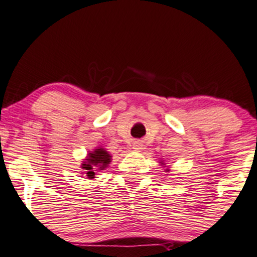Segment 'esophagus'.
Returning <instances> with one entry per match:
<instances>
[{"label":"esophagus","mask_w":257,"mask_h":257,"mask_svg":"<svg viewBox=\"0 0 257 257\" xmlns=\"http://www.w3.org/2000/svg\"><path fill=\"white\" fill-rule=\"evenodd\" d=\"M133 149L135 151H139V150H142V144L140 143H134V145H133Z\"/></svg>","instance_id":"1"}]
</instances>
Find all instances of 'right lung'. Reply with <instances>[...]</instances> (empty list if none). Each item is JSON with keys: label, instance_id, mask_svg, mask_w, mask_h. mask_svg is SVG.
I'll return each instance as SVG.
<instances>
[{"label": "right lung", "instance_id": "add662e5", "mask_svg": "<svg viewBox=\"0 0 257 257\" xmlns=\"http://www.w3.org/2000/svg\"><path fill=\"white\" fill-rule=\"evenodd\" d=\"M111 162V156L105 149L98 148L94 152H90L87 155V159L85 160V163L81 165L84 170H86V176L90 179L95 178V172L97 170H105Z\"/></svg>", "mask_w": 257, "mask_h": 257}]
</instances>
